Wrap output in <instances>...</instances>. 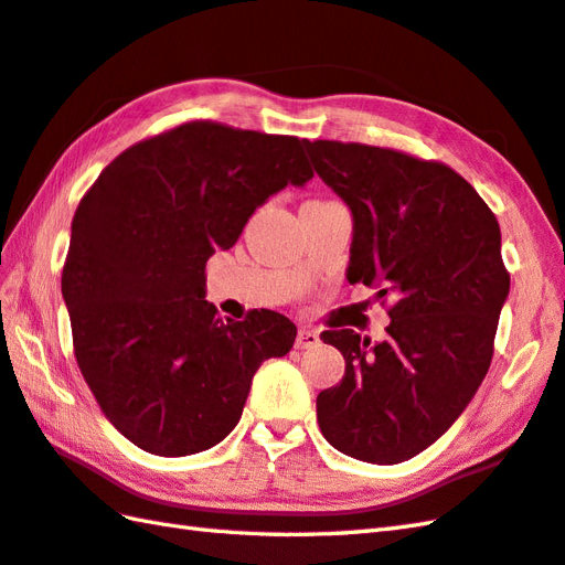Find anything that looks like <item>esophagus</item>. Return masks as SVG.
<instances>
[{
    "label": "esophagus",
    "instance_id": "1",
    "mask_svg": "<svg viewBox=\"0 0 565 565\" xmlns=\"http://www.w3.org/2000/svg\"><path fill=\"white\" fill-rule=\"evenodd\" d=\"M321 342V338H319V333H316V330H309V328H301L299 333H297V340H295V348L297 350H311V348H316Z\"/></svg>",
    "mask_w": 565,
    "mask_h": 565
}]
</instances>
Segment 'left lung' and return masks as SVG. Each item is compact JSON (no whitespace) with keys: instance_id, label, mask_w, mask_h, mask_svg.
<instances>
[{"instance_id":"8db88e82","label":"left lung","mask_w":565,"mask_h":565,"mask_svg":"<svg viewBox=\"0 0 565 565\" xmlns=\"http://www.w3.org/2000/svg\"><path fill=\"white\" fill-rule=\"evenodd\" d=\"M307 153L352 211L348 280L393 297L383 342L321 333L345 376L316 397V417L345 456L403 462L450 429L489 371L511 290L499 220L444 162L342 141H307Z\"/></svg>"}]
</instances>
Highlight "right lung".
<instances>
[{
	"label": "right lung",
	"instance_id": "obj_1",
	"mask_svg": "<svg viewBox=\"0 0 565 565\" xmlns=\"http://www.w3.org/2000/svg\"><path fill=\"white\" fill-rule=\"evenodd\" d=\"M311 177L297 136L186 121L124 150L81 199L62 270L74 354L134 446L182 458L220 444L258 366L292 350L282 313L220 319L205 264L268 196Z\"/></svg>",
	"mask_w": 565,
	"mask_h": 565
}]
</instances>
